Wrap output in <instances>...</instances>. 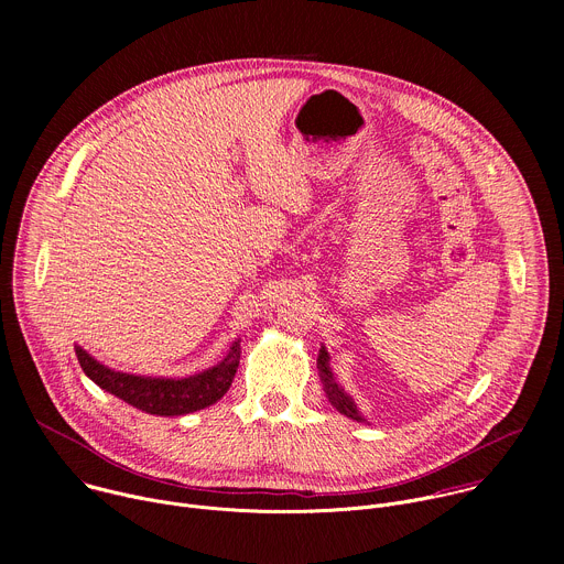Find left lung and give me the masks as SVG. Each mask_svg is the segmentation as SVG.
I'll list each match as a JSON object with an SVG mask.
<instances>
[{"instance_id":"8db88e82","label":"left lung","mask_w":564,"mask_h":564,"mask_svg":"<svg viewBox=\"0 0 564 564\" xmlns=\"http://www.w3.org/2000/svg\"><path fill=\"white\" fill-rule=\"evenodd\" d=\"M316 364H318L321 381H324V388H326V394H328V399H330V404H333L341 415H348V417H352V420H361V415L357 413V409H355V404H352V399H350V397L339 388V383L335 381V377H333V372H330V366H328V352H326L324 348H321Z\"/></svg>"}]
</instances>
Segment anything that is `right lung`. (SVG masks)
I'll use <instances>...</instances> for the list:
<instances>
[{"label":"right lung","instance_id":"add662e5","mask_svg":"<svg viewBox=\"0 0 564 564\" xmlns=\"http://www.w3.org/2000/svg\"><path fill=\"white\" fill-rule=\"evenodd\" d=\"M75 355L85 375L107 392L120 397L122 401H127V404L149 415L170 417V415H187L216 404V401L231 386V379L236 375L238 359H240V348L236 341L229 355L218 366L187 379L135 377V375L116 372L102 366L100 361L89 357L83 348H75Z\"/></svg>","mask_w":564,"mask_h":564}]
</instances>
